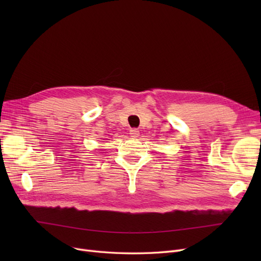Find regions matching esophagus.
I'll return each instance as SVG.
<instances>
[{
    "mask_svg": "<svg viewBox=\"0 0 261 261\" xmlns=\"http://www.w3.org/2000/svg\"><path fill=\"white\" fill-rule=\"evenodd\" d=\"M129 135H130L132 137H138L139 130H138L137 128H132V129L129 130Z\"/></svg>",
    "mask_w": 261,
    "mask_h": 261,
    "instance_id": "esophagus-1",
    "label": "esophagus"
}]
</instances>
